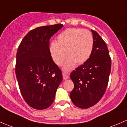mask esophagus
<instances>
[{
	"label": "esophagus",
	"mask_w": 127,
	"mask_h": 127,
	"mask_svg": "<svg viewBox=\"0 0 127 127\" xmlns=\"http://www.w3.org/2000/svg\"><path fill=\"white\" fill-rule=\"evenodd\" d=\"M62 76H63V79H64V80H66V79H68L69 78V76L67 74H66L65 73H62Z\"/></svg>",
	"instance_id": "esophagus-1"
}]
</instances>
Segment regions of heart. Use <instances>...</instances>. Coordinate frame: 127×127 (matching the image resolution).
I'll use <instances>...</instances> for the list:
<instances>
[{"mask_svg": "<svg viewBox=\"0 0 127 127\" xmlns=\"http://www.w3.org/2000/svg\"><path fill=\"white\" fill-rule=\"evenodd\" d=\"M94 40L91 32L79 28H69L58 35L56 43H52L49 51L53 61L61 65L66 54L68 58L64 64L63 69L70 71L76 63L81 65L88 60L92 53Z\"/></svg>", "mask_w": 127, "mask_h": 127, "instance_id": "b5f03b06", "label": "heart"}]
</instances>
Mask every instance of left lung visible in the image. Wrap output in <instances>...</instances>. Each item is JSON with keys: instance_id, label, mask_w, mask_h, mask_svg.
Segmentation results:
<instances>
[{"instance_id": "8db88e82", "label": "left lung", "mask_w": 127, "mask_h": 127, "mask_svg": "<svg viewBox=\"0 0 127 127\" xmlns=\"http://www.w3.org/2000/svg\"><path fill=\"white\" fill-rule=\"evenodd\" d=\"M93 48L89 58L70 74L74 89L70 92L73 104L87 109L96 104L106 89L111 68L109 51L102 38L95 31Z\"/></svg>"}]
</instances>
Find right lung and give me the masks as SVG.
<instances>
[{"label":"right lung","instance_id":"1","mask_svg":"<svg viewBox=\"0 0 127 127\" xmlns=\"http://www.w3.org/2000/svg\"><path fill=\"white\" fill-rule=\"evenodd\" d=\"M63 25L39 27L30 31L18 48L15 73L23 98L35 109H44L54 100L62 80L59 68L53 61L49 40Z\"/></svg>","mask_w":127,"mask_h":127}]
</instances>
